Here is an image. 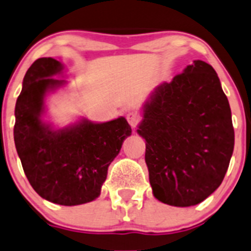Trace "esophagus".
<instances>
[{"label": "esophagus", "instance_id": "1", "mask_svg": "<svg viewBox=\"0 0 251 251\" xmlns=\"http://www.w3.org/2000/svg\"><path fill=\"white\" fill-rule=\"evenodd\" d=\"M126 119H127L128 124H130V126L133 128V130L137 127V125L141 121V116L138 115L137 113H133V111L132 113H128L127 115H126Z\"/></svg>", "mask_w": 251, "mask_h": 251}]
</instances>
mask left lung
<instances>
[{
    "label": "left lung",
    "instance_id": "left-lung-1",
    "mask_svg": "<svg viewBox=\"0 0 251 251\" xmlns=\"http://www.w3.org/2000/svg\"><path fill=\"white\" fill-rule=\"evenodd\" d=\"M153 195L176 207L198 205L223 181L234 148L229 103L211 65L195 60L162 83L143 106Z\"/></svg>",
    "mask_w": 251,
    "mask_h": 251
}]
</instances>
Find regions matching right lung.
I'll list each match as a JSON object with an SVG mask.
<instances>
[{
    "label": "right lung",
    "mask_w": 251,
    "mask_h": 251,
    "mask_svg": "<svg viewBox=\"0 0 251 251\" xmlns=\"http://www.w3.org/2000/svg\"><path fill=\"white\" fill-rule=\"evenodd\" d=\"M62 70L52 57L38 58L28 69L14 110V143L34 190L50 202L76 206L100 195L108 167L131 127L125 118L101 124L82 119L58 130L44 123L46 94L66 83L52 78Z\"/></svg>",
    "instance_id": "add662e5"
}]
</instances>
